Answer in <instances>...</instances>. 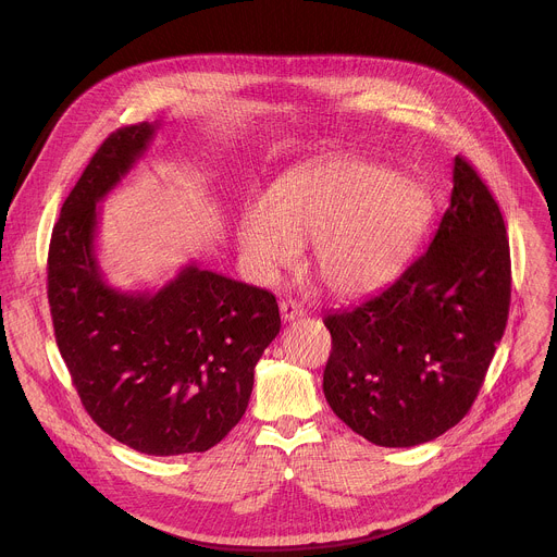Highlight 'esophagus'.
Wrapping results in <instances>:
<instances>
[{"label": "esophagus", "instance_id": "esophagus-1", "mask_svg": "<svg viewBox=\"0 0 557 557\" xmlns=\"http://www.w3.org/2000/svg\"><path fill=\"white\" fill-rule=\"evenodd\" d=\"M280 312H282V320L284 322H295V320H299V317L304 314V306L297 304V301L286 299V301L280 304Z\"/></svg>", "mask_w": 557, "mask_h": 557}]
</instances>
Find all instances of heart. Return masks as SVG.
I'll list each match as a JSON object with an SVG mask.
<instances>
[{"mask_svg":"<svg viewBox=\"0 0 557 557\" xmlns=\"http://www.w3.org/2000/svg\"><path fill=\"white\" fill-rule=\"evenodd\" d=\"M430 196L399 172L366 161H329L286 172L267 200L237 222V245L251 271L271 282L312 243L320 280L355 295L401 269L430 218Z\"/></svg>","mask_w":557,"mask_h":557,"instance_id":"heart-1","label":"heart"}]
</instances>
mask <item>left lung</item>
<instances>
[{
	"label": "left lung",
	"instance_id": "8db88e82",
	"mask_svg": "<svg viewBox=\"0 0 557 557\" xmlns=\"http://www.w3.org/2000/svg\"><path fill=\"white\" fill-rule=\"evenodd\" d=\"M509 299L500 207L456 156L449 207L425 253L381 293L324 317L333 337L324 370L329 406L381 447L438 438L479 396Z\"/></svg>",
	"mask_w": 557,
	"mask_h": 557
}]
</instances>
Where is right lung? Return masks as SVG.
<instances>
[{"mask_svg":"<svg viewBox=\"0 0 557 557\" xmlns=\"http://www.w3.org/2000/svg\"><path fill=\"white\" fill-rule=\"evenodd\" d=\"M161 123L110 134L61 207L48 253L59 352L92 421L149 456L207 451L247 412L280 333L275 295L185 264L156 290H121L97 258V205L136 168Z\"/></svg>","mask_w":557,"mask_h":557,"instance_id":"right-lung-1","label":"right lung"}]
</instances>
